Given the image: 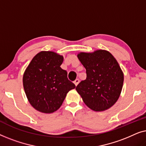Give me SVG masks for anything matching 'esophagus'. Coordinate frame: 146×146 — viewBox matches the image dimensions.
Listing matches in <instances>:
<instances>
[{
    "instance_id": "1",
    "label": "esophagus",
    "mask_w": 146,
    "mask_h": 146,
    "mask_svg": "<svg viewBox=\"0 0 146 146\" xmlns=\"http://www.w3.org/2000/svg\"><path fill=\"white\" fill-rule=\"evenodd\" d=\"M79 82H80V80L79 79H76L74 81V84L76 85V86H77L78 84H79Z\"/></svg>"
}]
</instances>
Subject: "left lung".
Returning <instances> with one entry per match:
<instances>
[{"label": "left lung", "mask_w": 146, "mask_h": 146, "mask_svg": "<svg viewBox=\"0 0 146 146\" xmlns=\"http://www.w3.org/2000/svg\"><path fill=\"white\" fill-rule=\"evenodd\" d=\"M78 58L86 70V79L76 88L88 107L96 111L109 109L118 100L123 74L113 55L104 50L80 52Z\"/></svg>", "instance_id": "1"}]
</instances>
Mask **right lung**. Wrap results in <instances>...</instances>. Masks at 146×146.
<instances>
[{
    "label": "right lung",
    "mask_w": 146,
    "mask_h": 146,
    "mask_svg": "<svg viewBox=\"0 0 146 146\" xmlns=\"http://www.w3.org/2000/svg\"><path fill=\"white\" fill-rule=\"evenodd\" d=\"M62 56L42 51L33 58L23 75V86L30 104L42 113H50L60 108L67 93L76 86L62 69Z\"/></svg>",
    "instance_id": "add662e5"
}]
</instances>
